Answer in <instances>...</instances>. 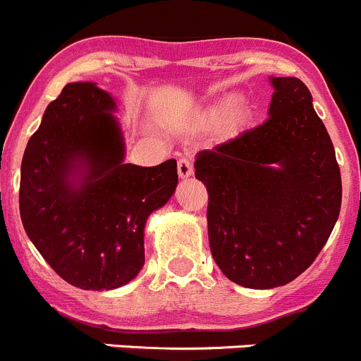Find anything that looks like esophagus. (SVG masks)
Instances as JSON below:
<instances>
[{
	"mask_svg": "<svg viewBox=\"0 0 361 361\" xmlns=\"http://www.w3.org/2000/svg\"><path fill=\"white\" fill-rule=\"evenodd\" d=\"M177 171H178V177L180 178H186V177H190V175H193V161H191V157L178 159Z\"/></svg>",
	"mask_w": 361,
	"mask_h": 361,
	"instance_id": "34e87169",
	"label": "esophagus"
}]
</instances>
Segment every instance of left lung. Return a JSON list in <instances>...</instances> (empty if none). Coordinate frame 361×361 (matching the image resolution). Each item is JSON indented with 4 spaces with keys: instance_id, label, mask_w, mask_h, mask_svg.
Returning a JSON list of instances; mask_svg holds the SVG:
<instances>
[{
    "instance_id": "8db88e82",
    "label": "left lung",
    "mask_w": 361,
    "mask_h": 361,
    "mask_svg": "<svg viewBox=\"0 0 361 361\" xmlns=\"http://www.w3.org/2000/svg\"><path fill=\"white\" fill-rule=\"evenodd\" d=\"M269 117L204 149L195 177L208 190L209 247L231 282L286 286L318 257L342 206L333 142L296 78H271Z\"/></svg>"
}]
</instances>
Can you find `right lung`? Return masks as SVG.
<instances>
[{
  "instance_id": "1",
  "label": "right lung",
  "mask_w": 361,
  "mask_h": 361,
  "mask_svg": "<svg viewBox=\"0 0 361 361\" xmlns=\"http://www.w3.org/2000/svg\"><path fill=\"white\" fill-rule=\"evenodd\" d=\"M116 101L70 82L44 110L21 162L19 213L32 244L81 289L128 283L145 266V224L177 186V161L124 164Z\"/></svg>"
}]
</instances>
